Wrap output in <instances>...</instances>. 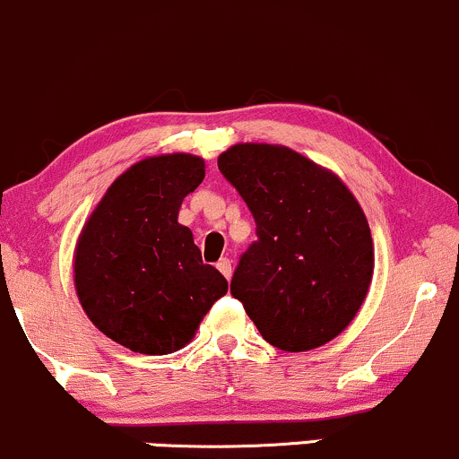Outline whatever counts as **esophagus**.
Here are the masks:
<instances>
[{
  "label": "esophagus",
  "mask_w": 459,
  "mask_h": 459,
  "mask_svg": "<svg viewBox=\"0 0 459 459\" xmlns=\"http://www.w3.org/2000/svg\"><path fill=\"white\" fill-rule=\"evenodd\" d=\"M216 269L223 273L225 280H230V277H231V262L228 260V257H221V260L216 262Z\"/></svg>",
  "instance_id": "esophagus-1"
}]
</instances>
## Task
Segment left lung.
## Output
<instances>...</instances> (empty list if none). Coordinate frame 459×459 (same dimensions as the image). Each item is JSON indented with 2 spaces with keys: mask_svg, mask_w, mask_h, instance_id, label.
I'll use <instances>...</instances> for the list:
<instances>
[{
  "mask_svg": "<svg viewBox=\"0 0 459 459\" xmlns=\"http://www.w3.org/2000/svg\"><path fill=\"white\" fill-rule=\"evenodd\" d=\"M219 169L249 205L257 234L231 295L281 351L333 341L373 280V238L358 199L336 173L284 145L238 143L221 153Z\"/></svg>",
  "mask_w": 459,
  "mask_h": 459,
  "instance_id": "obj_1",
  "label": "left lung"
}]
</instances>
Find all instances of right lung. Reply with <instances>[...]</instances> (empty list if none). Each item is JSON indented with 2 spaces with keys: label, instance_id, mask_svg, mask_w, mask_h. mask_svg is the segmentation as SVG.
Instances as JSON below:
<instances>
[{
  "label": "right lung",
  "instance_id": "obj_1",
  "mask_svg": "<svg viewBox=\"0 0 459 459\" xmlns=\"http://www.w3.org/2000/svg\"><path fill=\"white\" fill-rule=\"evenodd\" d=\"M205 178L193 153L149 156L123 171L77 236L74 284L82 310L134 353L167 355L193 341L228 280L204 264L178 223L184 197Z\"/></svg>",
  "mask_w": 459,
  "mask_h": 459
}]
</instances>
